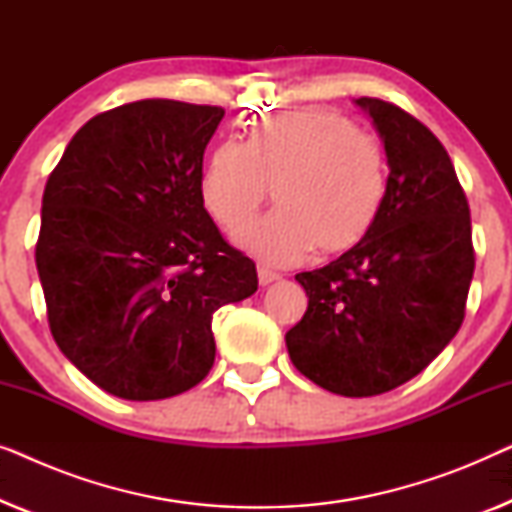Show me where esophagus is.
<instances>
[{
  "mask_svg": "<svg viewBox=\"0 0 512 512\" xmlns=\"http://www.w3.org/2000/svg\"><path fill=\"white\" fill-rule=\"evenodd\" d=\"M279 277H282V275H279L277 270L268 268V265H258V282H261V286H268L272 282H277Z\"/></svg>",
  "mask_w": 512,
  "mask_h": 512,
  "instance_id": "esophagus-1",
  "label": "esophagus"
}]
</instances>
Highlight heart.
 <instances>
[{
    "mask_svg": "<svg viewBox=\"0 0 512 512\" xmlns=\"http://www.w3.org/2000/svg\"><path fill=\"white\" fill-rule=\"evenodd\" d=\"M272 188L277 209L242 235L256 256L289 265L312 247L342 254L380 219L387 149L340 111L310 107L261 118L247 144H219L200 177L202 205L230 235L254 221Z\"/></svg>",
    "mask_w": 512,
    "mask_h": 512,
    "instance_id": "obj_1",
    "label": "heart"
}]
</instances>
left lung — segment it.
<instances>
[{
  "label": "left lung",
  "mask_w": 512,
  "mask_h": 512,
  "mask_svg": "<svg viewBox=\"0 0 512 512\" xmlns=\"http://www.w3.org/2000/svg\"><path fill=\"white\" fill-rule=\"evenodd\" d=\"M356 104L387 149V200L356 247L296 275L310 300L286 347L321 389L361 398L412 380L457 335L475 251L466 193L438 137L396 104Z\"/></svg>",
  "instance_id": "left-lung-1"
}]
</instances>
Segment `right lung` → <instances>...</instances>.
Listing matches in <instances>:
<instances>
[{
	"label": "right lung",
	"instance_id": "right-lung-1",
	"mask_svg": "<svg viewBox=\"0 0 512 512\" xmlns=\"http://www.w3.org/2000/svg\"><path fill=\"white\" fill-rule=\"evenodd\" d=\"M226 111L139 100L72 137L41 200L37 270L60 352L128 401L177 396L214 366L212 317L258 289L200 198Z\"/></svg>",
	"mask_w": 512,
	"mask_h": 512
}]
</instances>
